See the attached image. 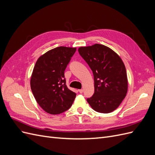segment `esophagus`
I'll use <instances>...</instances> for the list:
<instances>
[{"instance_id": "esophagus-1", "label": "esophagus", "mask_w": 155, "mask_h": 155, "mask_svg": "<svg viewBox=\"0 0 155 155\" xmlns=\"http://www.w3.org/2000/svg\"><path fill=\"white\" fill-rule=\"evenodd\" d=\"M78 91H79V92L80 93V94H82V93L83 92V89H79Z\"/></svg>"}]
</instances>
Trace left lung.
I'll list each match as a JSON object with an SVG mask.
<instances>
[{"mask_svg":"<svg viewBox=\"0 0 155 155\" xmlns=\"http://www.w3.org/2000/svg\"><path fill=\"white\" fill-rule=\"evenodd\" d=\"M78 51L94 75V93L87 98V102L96 112L114 111L122 102L128 90L123 61L115 51L103 45L82 46Z\"/></svg>","mask_w":155,"mask_h":155,"instance_id":"8db88e82","label":"left lung"}]
</instances>
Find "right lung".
I'll return each mask as SVG.
<instances>
[{
    "label": "right lung",
    "instance_id": "obj_1",
    "mask_svg": "<svg viewBox=\"0 0 155 155\" xmlns=\"http://www.w3.org/2000/svg\"><path fill=\"white\" fill-rule=\"evenodd\" d=\"M76 48L59 46L37 59L30 87L37 104L47 113L59 114L72 106L76 94L66 85L64 72Z\"/></svg>",
    "mask_w": 155,
    "mask_h": 155
}]
</instances>
